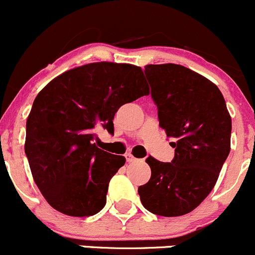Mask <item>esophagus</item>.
Instances as JSON below:
<instances>
[{
  "instance_id": "34e87169",
  "label": "esophagus",
  "mask_w": 255,
  "mask_h": 255,
  "mask_svg": "<svg viewBox=\"0 0 255 255\" xmlns=\"http://www.w3.org/2000/svg\"><path fill=\"white\" fill-rule=\"evenodd\" d=\"M126 159H127V161L128 162H134L135 161V157L133 156L132 154H130V152H127V154H126Z\"/></svg>"
}]
</instances>
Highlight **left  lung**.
Here are the masks:
<instances>
[{
  "instance_id": "left-lung-1",
  "label": "left lung",
  "mask_w": 255,
  "mask_h": 255,
  "mask_svg": "<svg viewBox=\"0 0 255 255\" xmlns=\"http://www.w3.org/2000/svg\"><path fill=\"white\" fill-rule=\"evenodd\" d=\"M146 79L157 106L159 125L175 157L161 162L149 156L148 183L138 188L141 204L166 218L194 210L213 191L231 149V116L219 88L181 64H148Z\"/></svg>"
}]
</instances>
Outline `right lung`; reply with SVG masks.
Here are the masks:
<instances>
[{"instance_id": "right-lung-1", "label": "right lung", "mask_w": 255, "mask_h": 255, "mask_svg": "<svg viewBox=\"0 0 255 255\" xmlns=\"http://www.w3.org/2000/svg\"><path fill=\"white\" fill-rule=\"evenodd\" d=\"M149 95L140 67L95 62L52 79L34 100L25 149L31 175L46 202L69 216H92L106 204L110 179L125 165L94 143L95 128L114 133L121 106Z\"/></svg>"}]
</instances>
